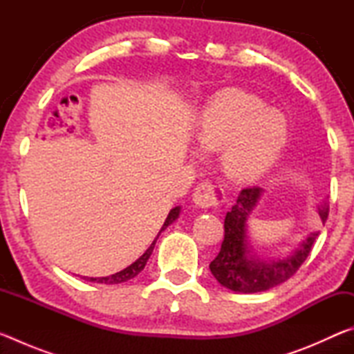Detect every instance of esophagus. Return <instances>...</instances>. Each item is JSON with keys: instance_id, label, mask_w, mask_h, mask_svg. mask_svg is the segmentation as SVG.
Instances as JSON below:
<instances>
[{"instance_id": "34e87169", "label": "esophagus", "mask_w": 354, "mask_h": 354, "mask_svg": "<svg viewBox=\"0 0 354 354\" xmlns=\"http://www.w3.org/2000/svg\"><path fill=\"white\" fill-rule=\"evenodd\" d=\"M194 203L196 206H200L203 209H211V207H217L225 200L223 190L218 189L217 185H214L211 183H200L196 184V187L194 189Z\"/></svg>"}]
</instances>
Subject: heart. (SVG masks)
Returning <instances> with one entry per match:
<instances>
[{
    "mask_svg": "<svg viewBox=\"0 0 354 354\" xmlns=\"http://www.w3.org/2000/svg\"><path fill=\"white\" fill-rule=\"evenodd\" d=\"M195 139L206 151L220 149V165L227 178L250 183L281 158L289 140V122L256 95L225 88L203 107Z\"/></svg>",
    "mask_w": 354,
    "mask_h": 354,
    "instance_id": "b5f03b06",
    "label": "heart"
}]
</instances>
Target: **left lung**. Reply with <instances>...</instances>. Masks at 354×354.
I'll use <instances>...</instances> for the list:
<instances>
[{"instance_id": "1", "label": "left lung", "mask_w": 354, "mask_h": 354, "mask_svg": "<svg viewBox=\"0 0 354 354\" xmlns=\"http://www.w3.org/2000/svg\"><path fill=\"white\" fill-rule=\"evenodd\" d=\"M262 194V189H242L237 203L225 217V239L215 259L209 263L212 274L226 289L242 293H256L272 289L295 274L313 250L319 232H313L295 253L283 261L262 262L250 257L247 241V220ZM329 206L320 207V218L325 225Z\"/></svg>"}]
</instances>
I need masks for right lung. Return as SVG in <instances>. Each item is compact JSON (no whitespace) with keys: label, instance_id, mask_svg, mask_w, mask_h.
Instances as JSON below:
<instances>
[{"label":"right lung","instance_id":"obj_1","mask_svg":"<svg viewBox=\"0 0 354 354\" xmlns=\"http://www.w3.org/2000/svg\"><path fill=\"white\" fill-rule=\"evenodd\" d=\"M178 215H179V207L171 209L170 214L167 215V218H165L164 225H162V230H160V231H164L167 226L171 225L173 221L178 218ZM159 234H160V232H159ZM159 234H158V237H159ZM158 237L154 239V242L149 245V248L145 251V253H143L134 263H131L129 267L124 268V270L118 272V273H113V274H111V277L91 278L88 281H92V283H103V284H120V283H124V281H128V279H133L134 277H137V274H139L143 270V268H145L147 261L149 259V256H151V253H153L154 243H156V241H158Z\"/></svg>","mask_w":354,"mask_h":354}]
</instances>
